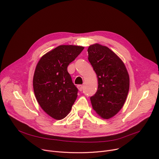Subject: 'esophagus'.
I'll use <instances>...</instances> for the list:
<instances>
[{
  "mask_svg": "<svg viewBox=\"0 0 159 159\" xmlns=\"http://www.w3.org/2000/svg\"><path fill=\"white\" fill-rule=\"evenodd\" d=\"M77 88H78V89H79V90L80 91H82V88H83V86L82 85H78Z\"/></svg>",
  "mask_w": 159,
  "mask_h": 159,
  "instance_id": "esophagus-1",
  "label": "esophagus"
}]
</instances>
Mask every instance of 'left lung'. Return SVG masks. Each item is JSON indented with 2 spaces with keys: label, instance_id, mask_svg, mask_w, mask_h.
<instances>
[{
  "label": "left lung",
  "instance_id": "1",
  "mask_svg": "<svg viewBox=\"0 0 159 159\" xmlns=\"http://www.w3.org/2000/svg\"><path fill=\"white\" fill-rule=\"evenodd\" d=\"M88 60L98 79V89L90 97L93 110L108 119L122 107L129 88V77L120 58L106 46L98 44L88 49Z\"/></svg>",
  "mask_w": 159,
  "mask_h": 159
}]
</instances>
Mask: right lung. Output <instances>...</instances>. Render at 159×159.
<instances>
[{"instance_id":"obj_1","label":"right lung","mask_w":159,"mask_h":159,"mask_svg":"<svg viewBox=\"0 0 159 159\" xmlns=\"http://www.w3.org/2000/svg\"><path fill=\"white\" fill-rule=\"evenodd\" d=\"M83 49L59 46L42 57L36 66L33 80L35 97L42 109L55 119L66 117L77 97L78 89L67 68Z\"/></svg>"}]
</instances>
